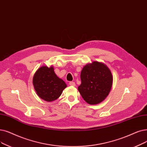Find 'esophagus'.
Returning <instances> with one entry per match:
<instances>
[{"instance_id":"esophagus-1","label":"esophagus","mask_w":147,"mask_h":147,"mask_svg":"<svg viewBox=\"0 0 147 147\" xmlns=\"http://www.w3.org/2000/svg\"><path fill=\"white\" fill-rule=\"evenodd\" d=\"M69 85L73 86H76V84H75V82H69Z\"/></svg>"}]
</instances>
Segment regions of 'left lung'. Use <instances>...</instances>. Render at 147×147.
<instances>
[{"label":"left lung","mask_w":147,"mask_h":147,"mask_svg":"<svg viewBox=\"0 0 147 147\" xmlns=\"http://www.w3.org/2000/svg\"><path fill=\"white\" fill-rule=\"evenodd\" d=\"M81 84L78 90L84 100L89 105H97L109 95L112 86L111 70L105 63L94 61L83 68Z\"/></svg>","instance_id":"1"}]
</instances>
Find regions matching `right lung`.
<instances>
[{"instance_id": "add662e5", "label": "right lung", "mask_w": 147, "mask_h": 147, "mask_svg": "<svg viewBox=\"0 0 147 147\" xmlns=\"http://www.w3.org/2000/svg\"><path fill=\"white\" fill-rule=\"evenodd\" d=\"M33 85L38 97L46 101L58 98L67 85L59 78L52 66H42L38 68L33 78Z\"/></svg>"}]
</instances>
